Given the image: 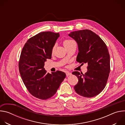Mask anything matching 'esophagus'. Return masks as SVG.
Segmentation results:
<instances>
[{"instance_id":"obj_1","label":"esophagus","mask_w":125,"mask_h":125,"mask_svg":"<svg viewBox=\"0 0 125 125\" xmlns=\"http://www.w3.org/2000/svg\"><path fill=\"white\" fill-rule=\"evenodd\" d=\"M66 76H70V75H72V73L69 72H67L66 73Z\"/></svg>"}]
</instances>
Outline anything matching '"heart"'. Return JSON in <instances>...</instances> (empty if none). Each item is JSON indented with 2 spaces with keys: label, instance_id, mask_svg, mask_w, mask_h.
Wrapping results in <instances>:
<instances>
[{
  "label": "heart",
  "instance_id": "b5f03b06",
  "mask_svg": "<svg viewBox=\"0 0 125 125\" xmlns=\"http://www.w3.org/2000/svg\"><path fill=\"white\" fill-rule=\"evenodd\" d=\"M72 40H66L64 42V45L65 46H66L67 45H68V44H69L71 42H72ZM54 47H53V48H52V51H54Z\"/></svg>",
  "mask_w": 125,
  "mask_h": 125
}]
</instances>
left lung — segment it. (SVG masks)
<instances>
[{
  "label": "left lung",
  "instance_id": "1",
  "mask_svg": "<svg viewBox=\"0 0 125 125\" xmlns=\"http://www.w3.org/2000/svg\"><path fill=\"white\" fill-rule=\"evenodd\" d=\"M69 35L78 45L77 61L88 65L84 74L78 71L72 73L79 80L74 86L75 91L85 97L96 96L105 87L110 73V55L107 47L98 35L91 30L74 31Z\"/></svg>",
  "mask_w": 125,
  "mask_h": 125
}]
</instances>
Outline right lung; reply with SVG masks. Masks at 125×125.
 Here are the masks:
<instances>
[{"label": "right lung", "mask_w": 125, "mask_h": 125, "mask_svg": "<svg viewBox=\"0 0 125 125\" xmlns=\"http://www.w3.org/2000/svg\"><path fill=\"white\" fill-rule=\"evenodd\" d=\"M59 37V33L40 32L27 41L21 53L19 70L23 82L29 92L40 99L54 95L66 77L62 71L49 74L44 68V62L51 58L52 48Z\"/></svg>", "instance_id": "right-lung-1"}]
</instances>
